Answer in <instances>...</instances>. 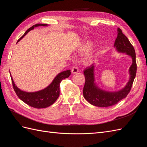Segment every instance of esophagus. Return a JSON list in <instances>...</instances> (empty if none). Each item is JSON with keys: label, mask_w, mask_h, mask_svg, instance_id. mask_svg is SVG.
<instances>
[{"label": "esophagus", "mask_w": 147, "mask_h": 147, "mask_svg": "<svg viewBox=\"0 0 147 147\" xmlns=\"http://www.w3.org/2000/svg\"><path fill=\"white\" fill-rule=\"evenodd\" d=\"M78 69L77 67H74L72 68V74H76L77 72H78Z\"/></svg>", "instance_id": "1"}]
</instances>
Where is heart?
Masks as SVG:
<instances>
[{
    "label": "heart",
    "instance_id": "1",
    "mask_svg": "<svg viewBox=\"0 0 147 147\" xmlns=\"http://www.w3.org/2000/svg\"><path fill=\"white\" fill-rule=\"evenodd\" d=\"M93 46V42H88L86 43L85 45H83L82 47V50L83 51H88ZM92 59V56L91 55H87L85 57V60L86 62H90Z\"/></svg>",
    "mask_w": 147,
    "mask_h": 147
}]
</instances>
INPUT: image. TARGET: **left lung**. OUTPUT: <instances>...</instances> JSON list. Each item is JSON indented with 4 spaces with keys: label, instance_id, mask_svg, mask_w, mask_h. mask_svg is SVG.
<instances>
[{
    "label": "left lung",
    "instance_id": "obj_1",
    "mask_svg": "<svg viewBox=\"0 0 147 147\" xmlns=\"http://www.w3.org/2000/svg\"><path fill=\"white\" fill-rule=\"evenodd\" d=\"M118 35L115 40L114 47L119 53H125L132 57V63L129 69L130 78L126 85L121 90L115 92H109L102 90L96 85L94 82V65L92 64L84 70L85 83L83 88V96L89 103L100 107H107L117 104L119 101L125 98L130 92L133 82L136 75L137 64L136 52L134 47L124 35L122 30L118 28Z\"/></svg>",
    "mask_w": 147,
    "mask_h": 147
}]
</instances>
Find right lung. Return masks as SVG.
<instances>
[{
	"label": "right lung",
	"instance_id": "1",
	"mask_svg": "<svg viewBox=\"0 0 147 147\" xmlns=\"http://www.w3.org/2000/svg\"><path fill=\"white\" fill-rule=\"evenodd\" d=\"M47 26L48 24H37L32 26V27L26 31L23 36L18 40L17 43L20 41L30 30L34 29V28L38 27V26ZM71 72L70 70L63 71V72L57 74L50 85H48L47 88L40 91L30 92L21 90L15 85L11 76V78L13 89H14L16 95L18 96L22 101H23L24 103L36 109H43L47 108L55 103L59 96L60 83L63 80L68 78Z\"/></svg>",
	"mask_w": 147,
	"mask_h": 147
}]
</instances>
